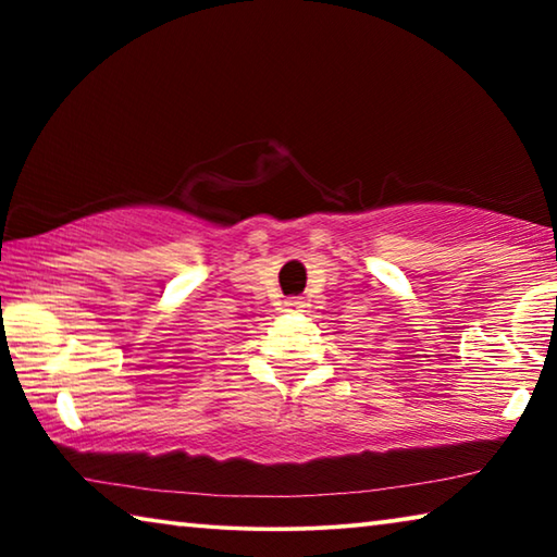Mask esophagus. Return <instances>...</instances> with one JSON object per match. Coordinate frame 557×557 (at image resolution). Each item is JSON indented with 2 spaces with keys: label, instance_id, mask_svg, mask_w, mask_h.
<instances>
[{
  "label": "esophagus",
  "instance_id": "34e87169",
  "mask_svg": "<svg viewBox=\"0 0 557 557\" xmlns=\"http://www.w3.org/2000/svg\"><path fill=\"white\" fill-rule=\"evenodd\" d=\"M287 307L289 309H301V307H305V301H301V299H289Z\"/></svg>",
  "mask_w": 557,
  "mask_h": 557
}]
</instances>
